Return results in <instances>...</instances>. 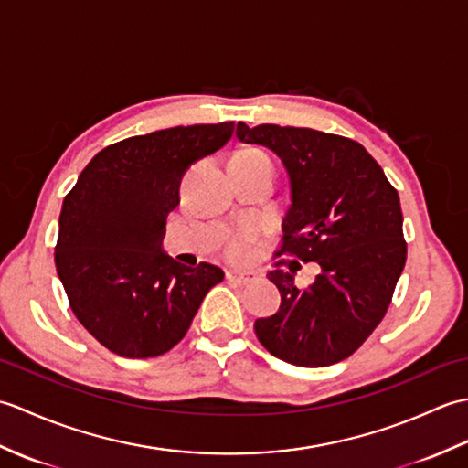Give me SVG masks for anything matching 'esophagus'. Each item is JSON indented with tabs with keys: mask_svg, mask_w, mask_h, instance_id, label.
Segmentation results:
<instances>
[{
	"mask_svg": "<svg viewBox=\"0 0 468 468\" xmlns=\"http://www.w3.org/2000/svg\"><path fill=\"white\" fill-rule=\"evenodd\" d=\"M227 280L235 283V285H250L257 282V275L251 271H241V270H229L227 271Z\"/></svg>",
	"mask_w": 468,
	"mask_h": 468,
	"instance_id": "esophagus-1",
	"label": "esophagus"
}]
</instances>
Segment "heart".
<instances>
[{
    "label": "heart",
    "instance_id": "1",
    "mask_svg": "<svg viewBox=\"0 0 468 468\" xmlns=\"http://www.w3.org/2000/svg\"><path fill=\"white\" fill-rule=\"evenodd\" d=\"M241 156H247V158H251V161H255V163H260V165H265V166H270V168H273L271 166V161L270 158H267V154H263V153H260V151H243V153H239ZM251 239H253V233H243L239 239H237L233 245H231V250H229V253H231L233 257H243L247 251H250V243H251Z\"/></svg>",
    "mask_w": 468,
    "mask_h": 468
}]
</instances>
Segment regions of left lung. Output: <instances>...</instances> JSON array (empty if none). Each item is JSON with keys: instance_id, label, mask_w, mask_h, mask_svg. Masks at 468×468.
I'll return each mask as SVG.
<instances>
[{"instance_id": "8db88e82", "label": "left lung", "mask_w": 468, "mask_h": 468, "mask_svg": "<svg viewBox=\"0 0 468 468\" xmlns=\"http://www.w3.org/2000/svg\"><path fill=\"white\" fill-rule=\"evenodd\" d=\"M235 136L280 158L292 198L280 253L295 261L287 265L290 271L275 263L277 270L267 273L282 293V305L255 322V334L267 352L287 364L342 362L382 322L404 270L399 193L352 138L245 122H237ZM297 259L321 265L305 288L294 283Z\"/></svg>"}]
</instances>
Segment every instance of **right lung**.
I'll return each instance as SVG.
<instances>
[{
  "mask_svg": "<svg viewBox=\"0 0 468 468\" xmlns=\"http://www.w3.org/2000/svg\"><path fill=\"white\" fill-rule=\"evenodd\" d=\"M233 122L163 128L102 148L59 213L56 270L88 332L122 357H154L183 340L225 273L165 251L166 217L186 168L217 153Z\"/></svg>",
  "mask_w": 468,
  "mask_h": 468,
  "instance_id": "add662e5",
  "label": "right lung"
}]
</instances>
